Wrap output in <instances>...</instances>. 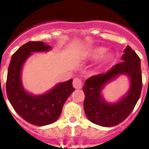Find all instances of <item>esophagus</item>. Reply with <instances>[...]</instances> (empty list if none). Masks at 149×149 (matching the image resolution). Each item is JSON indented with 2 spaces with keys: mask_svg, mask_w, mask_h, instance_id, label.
<instances>
[{
  "mask_svg": "<svg viewBox=\"0 0 149 149\" xmlns=\"http://www.w3.org/2000/svg\"><path fill=\"white\" fill-rule=\"evenodd\" d=\"M73 87H74V88L80 89L82 87L83 82L81 81V79H79V78H75V79H73Z\"/></svg>",
  "mask_w": 149,
  "mask_h": 149,
  "instance_id": "obj_1",
  "label": "esophagus"
}]
</instances>
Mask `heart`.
<instances>
[{
  "label": "heart",
  "instance_id": "heart-1",
  "mask_svg": "<svg viewBox=\"0 0 149 149\" xmlns=\"http://www.w3.org/2000/svg\"><path fill=\"white\" fill-rule=\"evenodd\" d=\"M106 51V48H95L90 51V56L93 59H98V58L101 57V56L104 54V52ZM112 59V55L110 53H108L106 55L103 57V63H107L108 62H110Z\"/></svg>",
  "mask_w": 149,
  "mask_h": 149
}]
</instances>
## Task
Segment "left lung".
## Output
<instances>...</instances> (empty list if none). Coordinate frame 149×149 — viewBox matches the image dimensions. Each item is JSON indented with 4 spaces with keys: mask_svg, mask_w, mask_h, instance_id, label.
<instances>
[{
    "mask_svg": "<svg viewBox=\"0 0 149 149\" xmlns=\"http://www.w3.org/2000/svg\"><path fill=\"white\" fill-rule=\"evenodd\" d=\"M121 58L123 62L114 65L106 73L90 77L83 86L85 115L95 124L109 127L120 123L132 112L140 96L143 83L140 57L127 45ZM122 74L128 75L130 79V88L118 102L108 104L101 95V90L108 82Z\"/></svg>",
    "mask_w": 149,
    "mask_h": 149,
    "instance_id": "obj_1",
    "label": "left lung"
}]
</instances>
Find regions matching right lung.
Returning <instances> with one entry per match:
<instances>
[{"label":"right lung","mask_w":149,"mask_h":149,"mask_svg":"<svg viewBox=\"0 0 149 149\" xmlns=\"http://www.w3.org/2000/svg\"><path fill=\"white\" fill-rule=\"evenodd\" d=\"M51 48L43 42H29L12 55L8 68L6 87L8 99L18 115L36 126H45L57 120L64 104L75 90L72 79L56 84L47 93L41 95H31L23 88L20 76L25 61L32 52L48 51Z\"/></svg>","instance_id":"1"}]
</instances>
